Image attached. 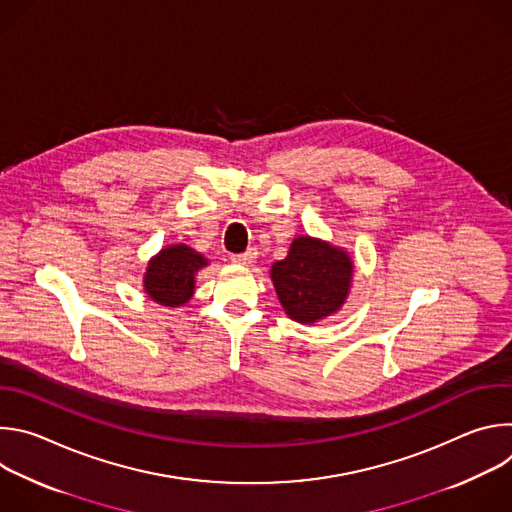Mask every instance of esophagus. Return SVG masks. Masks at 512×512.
I'll return each instance as SVG.
<instances>
[{
    "instance_id": "34e87169",
    "label": "esophagus",
    "mask_w": 512,
    "mask_h": 512,
    "mask_svg": "<svg viewBox=\"0 0 512 512\" xmlns=\"http://www.w3.org/2000/svg\"><path fill=\"white\" fill-rule=\"evenodd\" d=\"M231 259H233V263H239V265H251V263H255V259H257V251H255V249H249V251H245V253H241V255H233Z\"/></svg>"
}]
</instances>
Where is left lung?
<instances>
[{
	"mask_svg": "<svg viewBox=\"0 0 512 512\" xmlns=\"http://www.w3.org/2000/svg\"><path fill=\"white\" fill-rule=\"evenodd\" d=\"M350 277V257L312 237L296 239L287 257L271 267V279L285 314L302 324L332 316L348 296Z\"/></svg>",
	"mask_w": 512,
	"mask_h": 512,
	"instance_id": "8db88e82",
	"label": "left lung"
}]
</instances>
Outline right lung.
<instances>
[{
  "instance_id": "1",
  "label": "right lung",
  "mask_w": 512,
  "mask_h": 512,
  "mask_svg": "<svg viewBox=\"0 0 512 512\" xmlns=\"http://www.w3.org/2000/svg\"><path fill=\"white\" fill-rule=\"evenodd\" d=\"M204 265L206 259L190 247H168L150 261L148 271H145V294L170 308L186 304L194 294V273Z\"/></svg>"
}]
</instances>
